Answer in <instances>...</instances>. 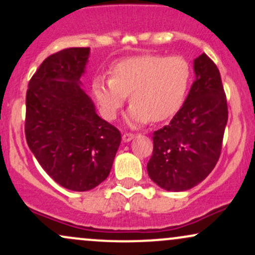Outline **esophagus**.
I'll list each match as a JSON object with an SVG mask.
<instances>
[{
  "label": "esophagus",
  "instance_id": "1",
  "mask_svg": "<svg viewBox=\"0 0 255 255\" xmlns=\"http://www.w3.org/2000/svg\"><path fill=\"white\" fill-rule=\"evenodd\" d=\"M134 136H135V134L133 133H125L124 135H122V140H124L125 142H128L130 141L131 139H134Z\"/></svg>",
  "mask_w": 255,
  "mask_h": 255
}]
</instances>
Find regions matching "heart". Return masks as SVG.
I'll return each mask as SVG.
<instances>
[{
  "mask_svg": "<svg viewBox=\"0 0 255 255\" xmlns=\"http://www.w3.org/2000/svg\"><path fill=\"white\" fill-rule=\"evenodd\" d=\"M191 80V66L183 57L147 54L114 63L110 79H93L92 93L108 120L118 116L130 95L128 122L140 126L174 116L182 108Z\"/></svg>",
  "mask_w": 255,
  "mask_h": 255,
  "instance_id": "obj_1",
  "label": "heart"
}]
</instances>
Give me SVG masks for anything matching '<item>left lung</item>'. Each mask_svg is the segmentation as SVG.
<instances>
[{
    "label": "left lung",
    "instance_id": "left-lung-1",
    "mask_svg": "<svg viewBox=\"0 0 255 255\" xmlns=\"http://www.w3.org/2000/svg\"><path fill=\"white\" fill-rule=\"evenodd\" d=\"M195 80L170 124L153 133L148 176L170 192L191 189L217 164L222 151L228 105L215 62L201 54L194 60Z\"/></svg>",
    "mask_w": 255,
    "mask_h": 255
}]
</instances>
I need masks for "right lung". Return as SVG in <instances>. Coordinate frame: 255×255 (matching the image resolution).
<instances>
[{
    "mask_svg": "<svg viewBox=\"0 0 255 255\" xmlns=\"http://www.w3.org/2000/svg\"><path fill=\"white\" fill-rule=\"evenodd\" d=\"M90 48H68L43 61L28 83L25 135L55 182L86 192L109 176L121 133L96 114L80 87Z\"/></svg>",
    "mask_w": 255,
    "mask_h": 255,
    "instance_id": "add662e5",
    "label": "right lung"
}]
</instances>
